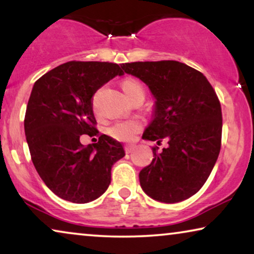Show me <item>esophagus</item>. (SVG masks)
Wrapping results in <instances>:
<instances>
[{
	"instance_id": "1",
	"label": "esophagus",
	"mask_w": 254,
	"mask_h": 254,
	"mask_svg": "<svg viewBox=\"0 0 254 254\" xmlns=\"http://www.w3.org/2000/svg\"><path fill=\"white\" fill-rule=\"evenodd\" d=\"M134 149H135V145L129 144V145H126V147H125V151H126V154H131V152L134 151Z\"/></svg>"
}]
</instances>
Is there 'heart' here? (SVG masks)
<instances>
[{"instance_id":"1","label":"heart","mask_w":254,"mask_h":254,"mask_svg":"<svg viewBox=\"0 0 254 254\" xmlns=\"http://www.w3.org/2000/svg\"><path fill=\"white\" fill-rule=\"evenodd\" d=\"M121 88H123L124 92L126 93L128 99L133 98L135 95L140 92H144L143 88L134 78H126L121 83ZM141 129V124L136 120H128V121H119V123L114 124L113 126L110 127L109 134L113 138L118 141L128 142L131 141L135 137L138 131Z\"/></svg>"}]
</instances>
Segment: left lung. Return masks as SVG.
I'll list each match as a JSON object with an SVG mask.
<instances>
[{"mask_svg": "<svg viewBox=\"0 0 254 254\" xmlns=\"http://www.w3.org/2000/svg\"><path fill=\"white\" fill-rule=\"evenodd\" d=\"M126 74L140 78L155 98L154 114L142 138L166 148H152V162L138 178L144 193L175 203L194 195L209 177L221 149L222 111L213 86L202 72L178 61L123 64Z\"/></svg>", "mask_w": 254, "mask_h": 254, "instance_id": "8db88e82", "label": "left lung"}]
</instances>
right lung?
I'll return each instance as SVG.
<instances>
[{
	"label": "right lung",
	"instance_id": "1",
	"mask_svg": "<svg viewBox=\"0 0 254 254\" xmlns=\"http://www.w3.org/2000/svg\"><path fill=\"white\" fill-rule=\"evenodd\" d=\"M111 62L69 61L34 83L24 129L31 158L40 178L61 199L86 203L105 192L112 165L125 156L123 144L105 134L84 147L81 135H98L92 97L116 76Z\"/></svg>",
	"mask_w": 254,
	"mask_h": 254
}]
</instances>
